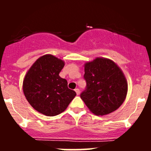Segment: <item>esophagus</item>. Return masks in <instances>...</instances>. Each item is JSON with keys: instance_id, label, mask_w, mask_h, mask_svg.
<instances>
[{"instance_id": "obj_1", "label": "esophagus", "mask_w": 151, "mask_h": 151, "mask_svg": "<svg viewBox=\"0 0 151 151\" xmlns=\"http://www.w3.org/2000/svg\"><path fill=\"white\" fill-rule=\"evenodd\" d=\"M74 91H75V92H76V93H77V95H79V94L80 93V89H78V88L75 89V90H74Z\"/></svg>"}]
</instances>
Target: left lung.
<instances>
[{
  "label": "left lung",
  "mask_w": 151,
  "mask_h": 151,
  "mask_svg": "<svg viewBox=\"0 0 151 151\" xmlns=\"http://www.w3.org/2000/svg\"><path fill=\"white\" fill-rule=\"evenodd\" d=\"M84 79L86 87L80 98L95 115L111 113L124 101L127 82L121 70L112 60L96 58L86 63Z\"/></svg>",
  "instance_id": "8db88e82"
}]
</instances>
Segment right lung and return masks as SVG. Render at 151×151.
Here are the masks:
<instances>
[{
  "label": "right lung",
  "mask_w": 151,
  "mask_h": 151,
  "mask_svg": "<svg viewBox=\"0 0 151 151\" xmlns=\"http://www.w3.org/2000/svg\"><path fill=\"white\" fill-rule=\"evenodd\" d=\"M64 62L52 55L39 58L30 67L23 81V92L29 104L47 116L63 112L76 96L59 73Z\"/></svg>",
  "instance_id": "1"
}]
</instances>
